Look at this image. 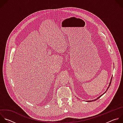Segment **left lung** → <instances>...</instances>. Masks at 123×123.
I'll return each mask as SVG.
<instances>
[{
  "instance_id": "obj_1",
  "label": "left lung",
  "mask_w": 123,
  "mask_h": 123,
  "mask_svg": "<svg viewBox=\"0 0 123 123\" xmlns=\"http://www.w3.org/2000/svg\"><path fill=\"white\" fill-rule=\"evenodd\" d=\"M112 77H111V81H110V84H109V86H108V88H107V90L106 91V92H104L103 93V94H102V95H101L100 96H99L98 97H97L96 99H94V100H89V101H86V102H92V101H96V100H97V99H98L100 97H101L103 94H104L107 91V90H108V89L109 88V87H110V86L111 85V80H112Z\"/></svg>"
}]
</instances>
